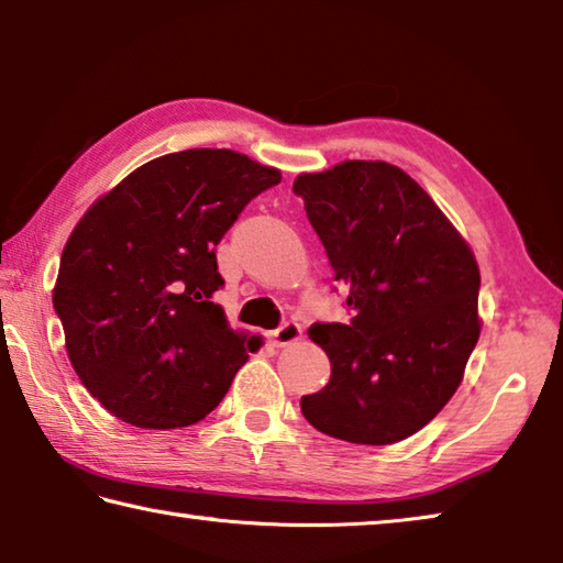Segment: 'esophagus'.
<instances>
[{"label": "esophagus", "instance_id": "esophagus-1", "mask_svg": "<svg viewBox=\"0 0 563 563\" xmlns=\"http://www.w3.org/2000/svg\"><path fill=\"white\" fill-rule=\"evenodd\" d=\"M301 338V325L296 323V321H286V323H282L277 331H272L269 333V341H272V345H289V343H294V341H299Z\"/></svg>", "mask_w": 563, "mask_h": 563}]
</instances>
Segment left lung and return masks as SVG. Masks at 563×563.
Masks as SVG:
<instances>
[{"mask_svg": "<svg viewBox=\"0 0 563 563\" xmlns=\"http://www.w3.org/2000/svg\"><path fill=\"white\" fill-rule=\"evenodd\" d=\"M294 194L353 313L309 328L331 379L301 397L303 417L347 443L407 439L446 407L478 343L473 252L427 190L387 162L301 174Z\"/></svg>", "mask_w": 563, "mask_h": 563, "instance_id": "left-lung-1", "label": "left lung"}]
</instances>
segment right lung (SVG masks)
<instances>
[{"label":"right lung","instance_id":"right-lung-1","mask_svg":"<svg viewBox=\"0 0 563 563\" xmlns=\"http://www.w3.org/2000/svg\"><path fill=\"white\" fill-rule=\"evenodd\" d=\"M277 168L230 150L158 156L73 230L53 289L70 365L132 427H190L247 363L245 338L213 303L216 247Z\"/></svg>","mask_w":563,"mask_h":563}]
</instances>
